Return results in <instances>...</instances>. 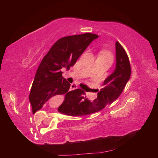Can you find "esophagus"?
I'll return each instance as SVG.
<instances>
[{
	"label": "esophagus",
	"instance_id": "34e87169",
	"mask_svg": "<svg viewBox=\"0 0 158 158\" xmlns=\"http://www.w3.org/2000/svg\"><path fill=\"white\" fill-rule=\"evenodd\" d=\"M77 88H78L77 85L74 84V83H73V84H71V85H70V90H75L77 89Z\"/></svg>",
	"mask_w": 158,
	"mask_h": 158
}]
</instances>
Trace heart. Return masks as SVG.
<instances>
[{"instance_id":"b5f03b06","label":"heart","mask_w":158,"mask_h":158,"mask_svg":"<svg viewBox=\"0 0 158 158\" xmlns=\"http://www.w3.org/2000/svg\"><path fill=\"white\" fill-rule=\"evenodd\" d=\"M102 55H106V56H110V54L108 53V52H102Z\"/></svg>"}]
</instances>
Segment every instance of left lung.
I'll use <instances>...</instances> for the list:
<instances>
[{
	"label": "left lung",
	"instance_id": "8db88e82",
	"mask_svg": "<svg viewBox=\"0 0 158 158\" xmlns=\"http://www.w3.org/2000/svg\"><path fill=\"white\" fill-rule=\"evenodd\" d=\"M115 48V70L105 79L97 99L90 100L85 97L84 90L76 89L65 96L64 102L58 109L59 112L69 116L88 115L103 109L120 96L131 77V66L126 51L118 41Z\"/></svg>",
	"mask_w": 158,
	"mask_h": 158
}]
</instances>
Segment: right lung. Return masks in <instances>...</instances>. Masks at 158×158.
Returning a JSON list of instances; mask_svg holds the SVG:
<instances>
[{"mask_svg": "<svg viewBox=\"0 0 158 158\" xmlns=\"http://www.w3.org/2000/svg\"><path fill=\"white\" fill-rule=\"evenodd\" d=\"M98 35L92 33L67 36L52 46L36 71L29 99L32 113L42 108L48 99L56 95H68L70 84L62 77V70H69Z\"/></svg>", "mask_w": 158, "mask_h": 158, "instance_id": "add662e5", "label": "right lung"}]
</instances>
